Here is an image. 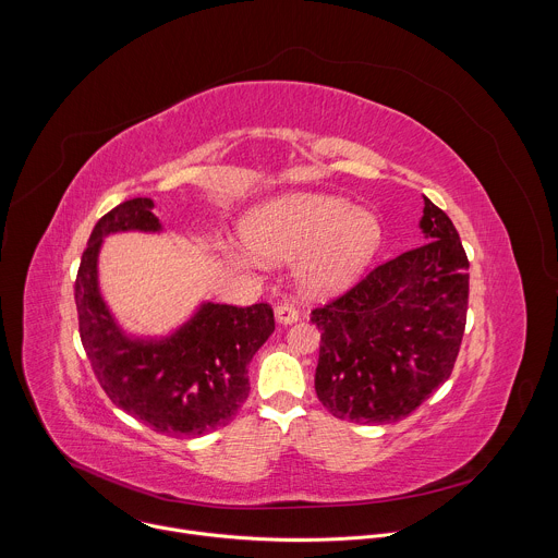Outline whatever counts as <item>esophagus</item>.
Masks as SVG:
<instances>
[{"label": "esophagus", "mask_w": 558, "mask_h": 558, "mask_svg": "<svg viewBox=\"0 0 558 558\" xmlns=\"http://www.w3.org/2000/svg\"><path fill=\"white\" fill-rule=\"evenodd\" d=\"M274 313H276V320L280 323V325H291V323H295L298 320V308L291 304V302H278L276 304V308H274Z\"/></svg>", "instance_id": "obj_1"}]
</instances>
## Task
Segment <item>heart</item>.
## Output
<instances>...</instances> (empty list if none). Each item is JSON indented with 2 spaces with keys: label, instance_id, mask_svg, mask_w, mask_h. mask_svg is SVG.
Instances as JSON below:
<instances>
[{
  "label": "heart",
  "instance_id": "heart-1",
  "mask_svg": "<svg viewBox=\"0 0 558 558\" xmlns=\"http://www.w3.org/2000/svg\"><path fill=\"white\" fill-rule=\"evenodd\" d=\"M250 247L271 260L300 256L298 276L313 293L351 284L381 243L379 220L351 201L329 194H289L260 207L245 229ZM243 252L241 260L258 258Z\"/></svg>",
  "mask_w": 558,
  "mask_h": 558
}]
</instances>
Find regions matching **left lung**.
<instances>
[{"label":"left lung","mask_w":558,"mask_h":558,"mask_svg":"<svg viewBox=\"0 0 558 558\" xmlns=\"http://www.w3.org/2000/svg\"><path fill=\"white\" fill-rule=\"evenodd\" d=\"M428 241L311 311L323 331L315 392L338 420L409 417L452 373L468 313V256L452 220L424 198Z\"/></svg>","instance_id":"1"}]
</instances>
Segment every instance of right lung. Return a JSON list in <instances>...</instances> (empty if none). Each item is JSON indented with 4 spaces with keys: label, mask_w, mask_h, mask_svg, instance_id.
<instances>
[{
    "label": "right lung",
    "mask_w": 558,
    "mask_h": 558,
    "mask_svg": "<svg viewBox=\"0 0 558 558\" xmlns=\"http://www.w3.org/2000/svg\"><path fill=\"white\" fill-rule=\"evenodd\" d=\"M151 207L149 198H132L95 225L74 280L78 336L112 404L161 435L201 437L245 404L247 366L276 329L274 308L207 302L168 340H130L99 293L97 258L108 233L161 229Z\"/></svg>",
    "instance_id": "right-lung-1"
}]
</instances>
